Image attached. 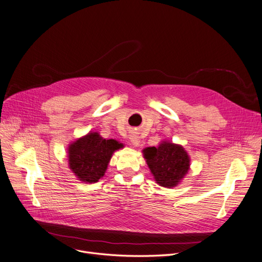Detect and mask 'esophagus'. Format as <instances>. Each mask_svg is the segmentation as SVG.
<instances>
[{"instance_id":"34e87169","label":"esophagus","mask_w":262,"mask_h":262,"mask_svg":"<svg viewBox=\"0 0 262 262\" xmlns=\"http://www.w3.org/2000/svg\"><path fill=\"white\" fill-rule=\"evenodd\" d=\"M129 139H130L131 143H132L134 146H139V145H140V139H139L136 135H130Z\"/></svg>"}]
</instances>
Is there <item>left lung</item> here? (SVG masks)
I'll use <instances>...</instances> for the list:
<instances>
[{"label": "left lung", "mask_w": 262, "mask_h": 262, "mask_svg": "<svg viewBox=\"0 0 262 262\" xmlns=\"http://www.w3.org/2000/svg\"><path fill=\"white\" fill-rule=\"evenodd\" d=\"M143 155L157 183L167 189L177 186L190 169V157L181 145L163 141L145 148Z\"/></svg>", "instance_id": "8db88e82"}]
</instances>
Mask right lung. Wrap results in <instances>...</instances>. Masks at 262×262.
<instances>
[{
	"label": "right lung",
	"mask_w": 262,
	"mask_h": 262,
	"mask_svg": "<svg viewBox=\"0 0 262 262\" xmlns=\"http://www.w3.org/2000/svg\"><path fill=\"white\" fill-rule=\"evenodd\" d=\"M122 147L115 140H105L98 132H90L69 145V168L80 181L98 182L104 176L112 156Z\"/></svg>",
	"instance_id": "1"
}]
</instances>
